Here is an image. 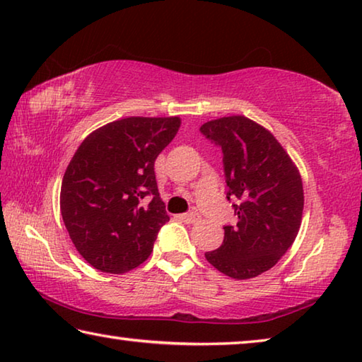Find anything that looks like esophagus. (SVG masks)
Instances as JSON below:
<instances>
[{
	"mask_svg": "<svg viewBox=\"0 0 362 362\" xmlns=\"http://www.w3.org/2000/svg\"><path fill=\"white\" fill-rule=\"evenodd\" d=\"M180 218H182V222H185V223H194V222H198V220H199V214L198 212L182 214Z\"/></svg>",
	"mask_w": 362,
	"mask_h": 362,
	"instance_id": "1",
	"label": "esophagus"
}]
</instances>
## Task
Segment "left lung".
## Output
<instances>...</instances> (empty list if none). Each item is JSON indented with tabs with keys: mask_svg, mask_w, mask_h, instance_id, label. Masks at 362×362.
<instances>
[{
	"mask_svg": "<svg viewBox=\"0 0 362 362\" xmlns=\"http://www.w3.org/2000/svg\"><path fill=\"white\" fill-rule=\"evenodd\" d=\"M199 131L222 148L223 173L238 223L225 225L222 246L206 252L218 272L255 278L276 265L302 223V177L291 156L265 127L246 116L204 122Z\"/></svg>",
	"mask_w": 362,
	"mask_h": 362,
	"instance_id": "left-lung-1",
	"label": "left lung"
}]
</instances>
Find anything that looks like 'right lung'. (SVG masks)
I'll use <instances>...</instances> for the list:
<instances>
[{
	"label": "right lung",
	"instance_id": "add662e5",
	"mask_svg": "<svg viewBox=\"0 0 362 362\" xmlns=\"http://www.w3.org/2000/svg\"><path fill=\"white\" fill-rule=\"evenodd\" d=\"M180 118L118 119L89 134L66 168L60 212L83 259L105 273H126L148 259L169 222L159 198L155 159Z\"/></svg>",
	"mask_w": 362,
	"mask_h": 362
}]
</instances>
